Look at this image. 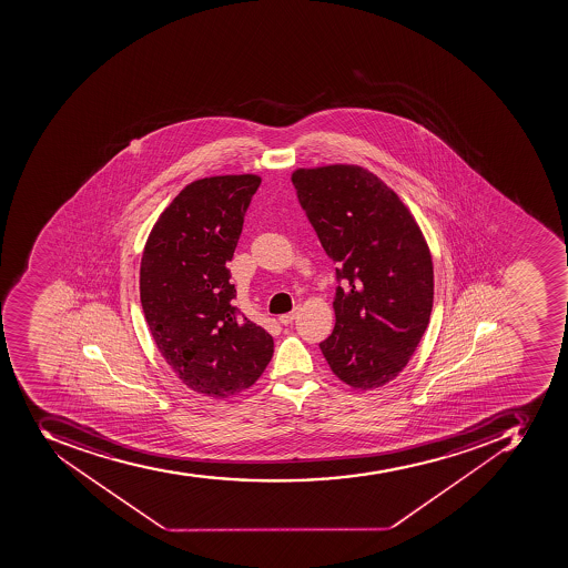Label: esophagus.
Wrapping results in <instances>:
<instances>
[{
  "mask_svg": "<svg viewBox=\"0 0 568 568\" xmlns=\"http://www.w3.org/2000/svg\"><path fill=\"white\" fill-rule=\"evenodd\" d=\"M301 305H295V310L291 311V313L282 314L278 322H281L282 325H290V323H293V320L296 318V314L301 313Z\"/></svg>",
  "mask_w": 568,
  "mask_h": 568,
  "instance_id": "esophagus-1",
  "label": "esophagus"
}]
</instances>
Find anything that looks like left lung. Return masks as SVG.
<instances>
[{
  "mask_svg": "<svg viewBox=\"0 0 568 568\" xmlns=\"http://www.w3.org/2000/svg\"><path fill=\"white\" fill-rule=\"evenodd\" d=\"M291 181L342 281L333 302L336 325L320 348L348 386H384L409 363L429 325L427 241L398 194L365 168H298Z\"/></svg>",
  "mask_w": 568,
  "mask_h": 568,
  "instance_id": "8db88e82",
  "label": "left lung"
}]
</instances>
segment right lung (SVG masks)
I'll use <instances>...</instances> for the list:
<instances>
[{
  "label": "right lung",
  "mask_w": 568,
  "mask_h": 568,
  "mask_svg": "<svg viewBox=\"0 0 568 568\" xmlns=\"http://www.w3.org/2000/svg\"><path fill=\"white\" fill-rule=\"evenodd\" d=\"M261 176L185 185L148 235L139 272L144 318L171 369L193 392L231 398L263 375L273 337L232 305L231 272Z\"/></svg>",
  "instance_id": "1"
}]
</instances>
